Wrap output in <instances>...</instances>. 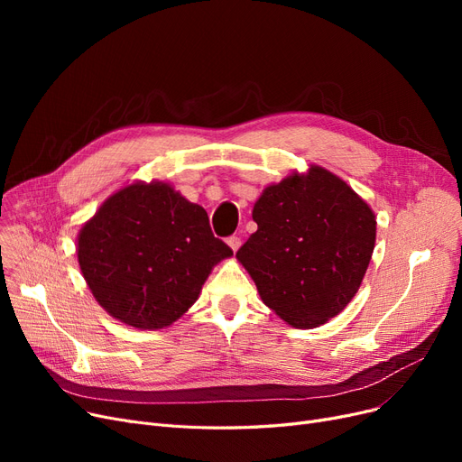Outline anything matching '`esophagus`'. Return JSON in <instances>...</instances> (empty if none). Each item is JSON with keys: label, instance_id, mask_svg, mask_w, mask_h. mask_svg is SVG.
Returning a JSON list of instances; mask_svg holds the SVG:
<instances>
[{"label": "esophagus", "instance_id": "esophagus-1", "mask_svg": "<svg viewBox=\"0 0 462 462\" xmlns=\"http://www.w3.org/2000/svg\"><path fill=\"white\" fill-rule=\"evenodd\" d=\"M226 244H228V247L236 253V251L241 247V239H239L237 236H230V237L226 239Z\"/></svg>", "mask_w": 462, "mask_h": 462}]
</instances>
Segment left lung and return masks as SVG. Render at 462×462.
I'll return each mask as SVG.
<instances>
[{
	"label": "left lung",
	"mask_w": 462,
	"mask_h": 462,
	"mask_svg": "<svg viewBox=\"0 0 462 462\" xmlns=\"http://www.w3.org/2000/svg\"><path fill=\"white\" fill-rule=\"evenodd\" d=\"M253 221L258 230L236 258L279 319L312 329L352 301L374 251L376 217L345 180L317 164L288 174L262 190Z\"/></svg>",
	"instance_id": "left-lung-1"
}]
</instances>
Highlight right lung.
I'll list each match as a JSON object with an SVG mask.
<instances>
[{"label": "right lung", "mask_w": 462, "mask_h": 462, "mask_svg": "<svg viewBox=\"0 0 462 462\" xmlns=\"http://www.w3.org/2000/svg\"><path fill=\"white\" fill-rule=\"evenodd\" d=\"M80 272L112 319L162 329L199 300L213 265L232 256L208 213L166 181H134L101 204L79 232Z\"/></svg>", "instance_id": "obj_1"}]
</instances>
